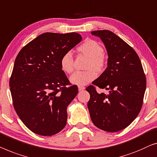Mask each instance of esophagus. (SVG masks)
Wrapping results in <instances>:
<instances>
[{"mask_svg":"<svg viewBox=\"0 0 157 157\" xmlns=\"http://www.w3.org/2000/svg\"><path fill=\"white\" fill-rule=\"evenodd\" d=\"M85 89V87H83V86H78L79 91H82V90H84Z\"/></svg>","mask_w":157,"mask_h":157,"instance_id":"1","label":"esophagus"}]
</instances>
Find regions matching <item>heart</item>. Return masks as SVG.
<instances>
[{
	"mask_svg": "<svg viewBox=\"0 0 157 157\" xmlns=\"http://www.w3.org/2000/svg\"><path fill=\"white\" fill-rule=\"evenodd\" d=\"M78 52L88 58L86 65L87 71L75 72L70 76V81L73 85L84 86L96 78V72L102 71L105 65L104 49L100 43L91 39L85 40L78 48ZM60 68L65 73L73 71L74 59L70 52H67L62 56L59 61Z\"/></svg>",
	"mask_w": 157,
	"mask_h": 157,
	"instance_id": "b5f03b06",
	"label": "heart"
}]
</instances>
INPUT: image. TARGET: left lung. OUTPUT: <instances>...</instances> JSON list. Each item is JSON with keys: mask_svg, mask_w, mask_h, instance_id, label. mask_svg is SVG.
I'll list each match as a JSON object with an SVG mask.
<instances>
[{"mask_svg": "<svg viewBox=\"0 0 157 157\" xmlns=\"http://www.w3.org/2000/svg\"><path fill=\"white\" fill-rule=\"evenodd\" d=\"M107 52V67L92 84L109 93H98L93 85L86 90L92 122L99 129L115 132L128 127L142 108L146 90V77L134 50L109 30H94Z\"/></svg>", "mask_w": 157, "mask_h": 157, "instance_id": "8db88e82", "label": "left lung"}]
</instances>
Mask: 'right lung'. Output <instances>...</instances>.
I'll use <instances>...</instances> for the list:
<instances>
[{
	"label": "right lung",
	"mask_w": 157,
	"mask_h": 157,
	"mask_svg": "<svg viewBox=\"0 0 157 157\" xmlns=\"http://www.w3.org/2000/svg\"><path fill=\"white\" fill-rule=\"evenodd\" d=\"M76 33H45L22 48L15 58L10 87L13 106L26 127L42 136L60 132L67 123V107L78 92L59 61L82 41Z\"/></svg>",
	"instance_id": "obj_1"
}]
</instances>
